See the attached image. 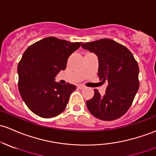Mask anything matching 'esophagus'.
<instances>
[{
    "mask_svg": "<svg viewBox=\"0 0 156 156\" xmlns=\"http://www.w3.org/2000/svg\"><path fill=\"white\" fill-rule=\"evenodd\" d=\"M77 88H79V89L82 90V89H84L85 86H84V85H77Z\"/></svg>",
    "mask_w": 156,
    "mask_h": 156,
    "instance_id": "obj_1",
    "label": "esophagus"
}]
</instances>
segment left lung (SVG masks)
<instances>
[{
	"mask_svg": "<svg viewBox=\"0 0 156 156\" xmlns=\"http://www.w3.org/2000/svg\"><path fill=\"white\" fill-rule=\"evenodd\" d=\"M82 48L98 56V76L108 83L104 95L97 89L87 100L88 111L100 120H116L131 106L138 91L139 68L132 53L123 45L109 38L82 44Z\"/></svg>",
	"mask_w": 156,
	"mask_h": 156,
	"instance_id": "1",
	"label": "left lung"
}]
</instances>
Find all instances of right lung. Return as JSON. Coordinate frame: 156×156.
Instances as JSON below:
<instances>
[{
  "label": "right lung",
  "instance_id": "obj_1",
  "mask_svg": "<svg viewBox=\"0 0 156 156\" xmlns=\"http://www.w3.org/2000/svg\"><path fill=\"white\" fill-rule=\"evenodd\" d=\"M81 42L48 37L30 45L18 65V90L27 106L38 116L56 117L66 108L74 85H61L55 77L65 70L68 58Z\"/></svg>",
  "mask_w": 156,
  "mask_h": 156
}]
</instances>
